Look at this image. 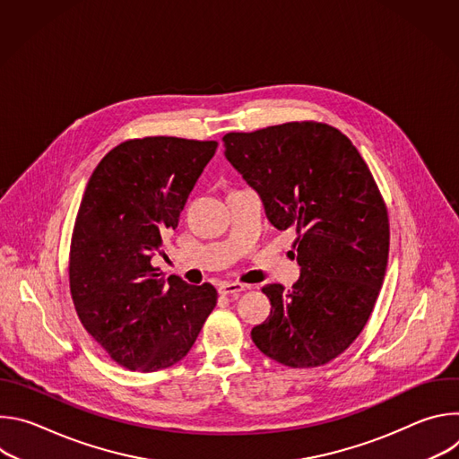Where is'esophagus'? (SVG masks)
Here are the masks:
<instances>
[{
    "label": "esophagus",
    "instance_id": "esophagus-1",
    "mask_svg": "<svg viewBox=\"0 0 459 459\" xmlns=\"http://www.w3.org/2000/svg\"><path fill=\"white\" fill-rule=\"evenodd\" d=\"M247 290V285H241V283H230V281H225L220 285V292L225 294V296H239L241 292Z\"/></svg>",
    "mask_w": 459,
    "mask_h": 459
}]
</instances>
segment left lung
<instances>
[{
	"mask_svg": "<svg viewBox=\"0 0 459 459\" xmlns=\"http://www.w3.org/2000/svg\"><path fill=\"white\" fill-rule=\"evenodd\" d=\"M225 158L264 202L267 220L294 229L299 280L264 287L271 316L255 347L292 368L338 358L359 336L388 261V218L352 142L325 123L294 121L223 136Z\"/></svg>",
	"mask_w": 459,
	"mask_h": 459,
	"instance_id": "1",
	"label": "left lung"
}]
</instances>
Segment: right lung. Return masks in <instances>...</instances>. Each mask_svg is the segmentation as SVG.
I'll use <instances>...</instances> for the list:
<instances>
[{"label": "right lung", "instance_id": "add662e5", "mask_svg": "<svg viewBox=\"0 0 459 459\" xmlns=\"http://www.w3.org/2000/svg\"><path fill=\"white\" fill-rule=\"evenodd\" d=\"M216 142L130 140L94 169L71 245V292L87 333L128 370L183 359L216 307L211 283L188 285L151 265L178 227Z\"/></svg>", "mask_w": 459, "mask_h": 459}]
</instances>
